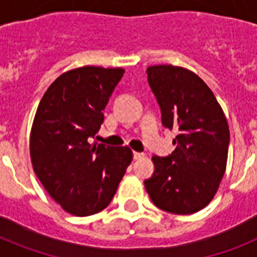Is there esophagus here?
<instances>
[{
	"label": "esophagus",
	"instance_id": "esophagus-1",
	"mask_svg": "<svg viewBox=\"0 0 257 257\" xmlns=\"http://www.w3.org/2000/svg\"><path fill=\"white\" fill-rule=\"evenodd\" d=\"M144 156H145L144 153L133 152V159H135V160H140V159H143V157H144Z\"/></svg>",
	"mask_w": 257,
	"mask_h": 257
}]
</instances>
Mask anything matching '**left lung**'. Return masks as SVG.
Wrapping results in <instances>:
<instances>
[{
  "instance_id": "left-lung-1",
  "label": "left lung",
  "mask_w": 257,
  "mask_h": 257,
  "mask_svg": "<svg viewBox=\"0 0 257 257\" xmlns=\"http://www.w3.org/2000/svg\"><path fill=\"white\" fill-rule=\"evenodd\" d=\"M165 128L177 131L175 151L153 156L155 172L145 189L157 208L189 215L211 203L228 159L229 128L215 94L191 70L173 65L147 69Z\"/></svg>"
}]
</instances>
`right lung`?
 Instances as JSON below:
<instances>
[{"label": "right lung", "mask_w": 257, "mask_h": 257, "mask_svg": "<svg viewBox=\"0 0 257 257\" xmlns=\"http://www.w3.org/2000/svg\"><path fill=\"white\" fill-rule=\"evenodd\" d=\"M122 74L121 68L72 69L48 88L38 104L30 132L33 169L46 192L74 216L108 207L132 163L128 147L92 143Z\"/></svg>", "instance_id": "right-lung-1"}]
</instances>
